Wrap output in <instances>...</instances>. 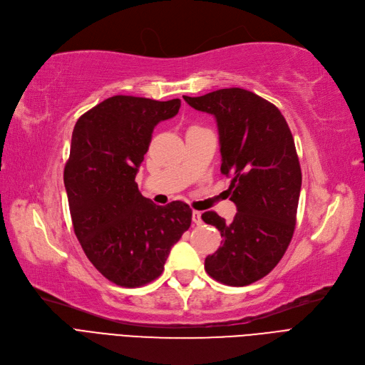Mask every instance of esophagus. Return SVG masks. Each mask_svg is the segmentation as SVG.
<instances>
[{"label":"esophagus","mask_w":365,"mask_h":365,"mask_svg":"<svg viewBox=\"0 0 365 365\" xmlns=\"http://www.w3.org/2000/svg\"><path fill=\"white\" fill-rule=\"evenodd\" d=\"M192 222H194L195 225H201V224H202L201 212H197V210H194V212H192Z\"/></svg>","instance_id":"obj_1"}]
</instances>
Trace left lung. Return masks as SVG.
<instances>
[{
  "mask_svg": "<svg viewBox=\"0 0 365 365\" xmlns=\"http://www.w3.org/2000/svg\"><path fill=\"white\" fill-rule=\"evenodd\" d=\"M183 100L215 116L220 171L231 179L237 205L231 224L216 212L201 215L222 235L204 268L220 283L246 287L273 270L292 239L301 191L294 137L280 110L250 91L228 88Z\"/></svg>",
  "mask_w": 365,
  "mask_h": 365,
  "instance_id": "left-lung-1",
  "label": "left lung"
}]
</instances>
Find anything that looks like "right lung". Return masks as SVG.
I'll use <instances>...</instances> for the list:
<instances>
[{
    "instance_id": "add662e5",
    "label": "right lung",
    "mask_w": 365,
    "mask_h": 365,
    "mask_svg": "<svg viewBox=\"0 0 365 365\" xmlns=\"http://www.w3.org/2000/svg\"><path fill=\"white\" fill-rule=\"evenodd\" d=\"M179 108V98L115 95L74 125L64 168L74 234L92 265L119 287L160 277L171 246L191 227L186 202L156 205L135 183L153 128Z\"/></svg>"
}]
</instances>
